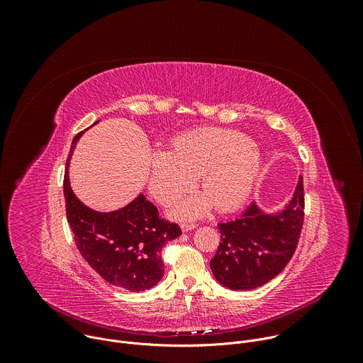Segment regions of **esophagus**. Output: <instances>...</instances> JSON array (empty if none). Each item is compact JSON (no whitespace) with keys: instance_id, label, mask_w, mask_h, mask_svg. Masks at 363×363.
Segmentation results:
<instances>
[{"instance_id":"1","label":"esophagus","mask_w":363,"mask_h":363,"mask_svg":"<svg viewBox=\"0 0 363 363\" xmlns=\"http://www.w3.org/2000/svg\"><path fill=\"white\" fill-rule=\"evenodd\" d=\"M196 225L195 224H181V230L184 231V233H188V231H191V230H194Z\"/></svg>"}]
</instances>
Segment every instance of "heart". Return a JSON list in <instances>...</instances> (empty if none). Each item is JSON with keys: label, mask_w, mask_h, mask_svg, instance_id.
Wrapping results in <instances>:
<instances>
[{"label": "heart", "mask_w": 363, "mask_h": 363, "mask_svg": "<svg viewBox=\"0 0 363 363\" xmlns=\"http://www.w3.org/2000/svg\"><path fill=\"white\" fill-rule=\"evenodd\" d=\"M263 157L245 135L220 128H202L175 138L171 150L155 149L149 155L150 194L172 203L199 181L203 192L186 196L174 210L178 218H195L210 208L231 211L248 198Z\"/></svg>", "instance_id": "heart-1"}]
</instances>
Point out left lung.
<instances>
[{
  "mask_svg": "<svg viewBox=\"0 0 363 363\" xmlns=\"http://www.w3.org/2000/svg\"><path fill=\"white\" fill-rule=\"evenodd\" d=\"M304 220L303 178L283 210L267 214L255 202L235 220L220 223L221 242L210 266L220 284L252 290L274 279L293 257Z\"/></svg>",
  "mask_w": 363,
  "mask_h": 363,
  "instance_id": "left-lung-1",
  "label": "left lung"
}]
</instances>
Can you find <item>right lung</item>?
Segmentation results:
<instances>
[{"instance_id": "right-lung-1", "label": "right lung", "mask_w": 363, "mask_h": 363, "mask_svg": "<svg viewBox=\"0 0 363 363\" xmlns=\"http://www.w3.org/2000/svg\"><path fill=\"white\" fill-rule=\"evenodd\" d=\"M83 133H77L72 142L63 182L66 216L76 245L89 266L108 283L129 291L149 290L164 276L162 247L182 231L178 224L160 218L157 206L143 194L111 213H99L84 205L69 179L72 155Z\"/></svg>"}]
</instances>
